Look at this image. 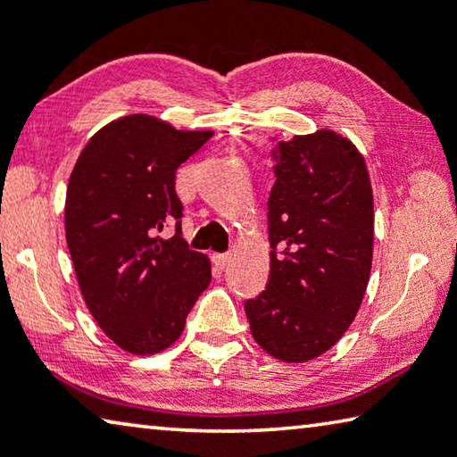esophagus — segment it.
I'll return each mask as SVG.
<instances>
[{"mask_svg": "<svg viewBox=\"0 0 457 457\" xmlns=\"http://www.w3.org/2000/svg\"><path fill=\"white\" fill-rule=\"evenodd\" d=\"M212 260L217 268H226L231 262V254H213Z\"/></svg>", "mask_w": 457, "mask_h": 457, "instance_id": "obj_1", "label": "esophagus"}]
</instances>
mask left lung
Instances as JSON below:
<instances>
[{
    "label": "left lung",
    "mask_w": 457,
    "mask_h": 457,
    "mask_svg": "<svg viewBox=\"0 0 457 457\" xmlns=\"http://www.w3.org/2000/svg\"><path fill=\"white\" fill-rule=\"evenodd\" d=\"M274 158L270 274L244 309L266 353L301 364L356 320L372 268V185L353 142L328 128L278 142Z\"/></svg>",
    "instance_id": "left-lung-1"
}]
</instances>
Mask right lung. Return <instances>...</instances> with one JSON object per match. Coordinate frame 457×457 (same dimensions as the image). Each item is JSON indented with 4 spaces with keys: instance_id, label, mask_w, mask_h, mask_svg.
<instances>
[{
    "instance_id": "add662e5",
    "label": "right lung",
    "mask_w": 457,
    "mask_h": 457,
    "mask_svg": "<svg viewBox=\"0 0 457 457\" xmlns=\"http://www.w3.org/2000/svg\"><path fill=\"white\" fill-rule=\"evenodd\" d=\"M213 132L132 113L91 136L71 172L64 234L93 320L124 352L152 356L185 329L212 262L180 236L177 169ZM178 221V234L160 231Z\"/></svg>"
}]
</instances>
